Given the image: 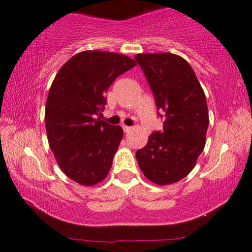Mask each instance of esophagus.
Instances as JSON below:
<instances>
[{"label":"esophagus","mask_w":252,"mask_h":252,"mask_svg":"<svg viewBox=\"0 0 252 252\" xmlns=\"http://www.w3.org/2000/svg\"><path fill=\"white\" fill-rule=\"evenodd\" d=\"M131 126H123V130H124V132H126V133H128V132H130V131H131Z\"/></svg>","instance_id":"obj_1"}]
</instances>
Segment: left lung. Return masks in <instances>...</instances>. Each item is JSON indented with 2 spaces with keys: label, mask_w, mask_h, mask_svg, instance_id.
Masks as SVG:
<instances>
[{
  "label": "left lung",
  "mask_w": 252,
  "mask_h": 252,
  "mask_svg": "<svg viewBox=\"0 0 252 252\" xmlns=\"http://www.w3.org/2000/svg\"><path fill=\"white\" fill-rule=\"evenodd\" d=\"M135 59L148 79L157 109L165 116L163 130L152 132L148 144L136 152L137 163L152 183L174 184L193 170L205 148L209 124L206 95L181 57L144 53Z\"/></svg>",
  "instance_id": "left-lung-1"
}]
</instances>
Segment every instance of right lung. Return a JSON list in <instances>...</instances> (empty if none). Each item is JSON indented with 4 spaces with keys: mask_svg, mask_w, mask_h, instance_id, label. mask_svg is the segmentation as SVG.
Instances as JSON below:
<instances>
[{
    "mask_svg": "<svg viewBox=\"0 0 252 252\" xmlns=\"http://www.w3.org/2000/svg\"><path fill=\"white\" fill-rule=\"evenodd\" d=\"M135 66L124 55L84 51L57 73L45 107L47 141L59 167L75 183L94 186L108 176L123 130L95 117L114 80Z\"/></svg>",
    "mask_w": 252,
    "mask_h": 252,
    "instance_id": "add662e5",
    "label": "right lung"
}]
</instances>
